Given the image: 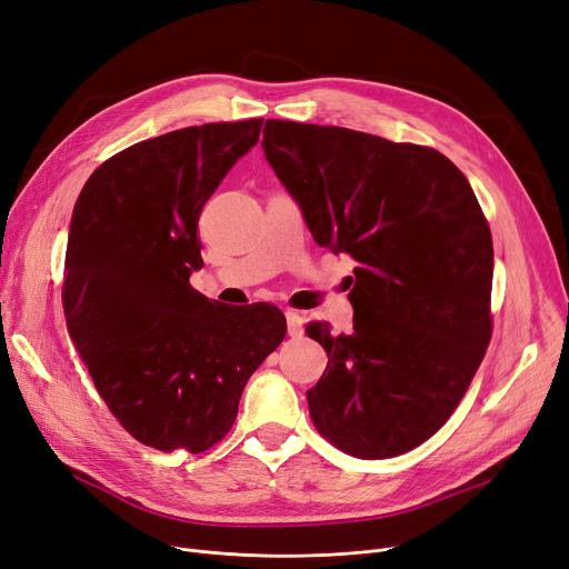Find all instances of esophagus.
I'll list each match as a JSON object with an SVG mask.
<instances>
[{"label": "esophagus", "mask_w": 569, "mask_h": 569, "mask_svg": "<svg viewBox=\"0 0 569 569\" xmlns=\"http://www.w3.org/2000/svg\"><path fill=\"white\" fill-rule=\"evenodd\" d=\"M287 315V331H289V336H301L303 333V315L299 312V310H287L284 312Z\"/></svg>", "instance_id": "obj_1"}]
</instances>
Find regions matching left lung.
Wrapping results in <instances>:
<instances>
[{
    "mask_svg": "<svg viewBox=\"0 0 569 569\" xmlns=\"http://www.w3.org/2000/svg\"><path fill=\"white\" fill-rule=\"evenodd\" d=\"M263 153L317 244L357 261L352 331L308 325L327 371L317 431L361 460L427 441L456 411L492 333V238L467 177L429 147L268 119Z\"/></svg>",
    "mask_w": 569,
    "mask_h": 569,
    "instance_id": "1",
    "label": "left lung"
}]
</instances>
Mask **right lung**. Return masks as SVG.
Wrapping results in <instances>:
<instances>
[{
    "instance_id": "1",
    "label": "right lung",
    "mask_w": 569,
    "mask_h": 569,
    "mask_svg": "<svg viewBox=\"0 0 569 569\" xmlns=\"http://www.w3.org/2000/svg\"><path fill=\"white\" fill-rule=\"evenodd\" d=\"M263 119L191 126L111 156L83 184L64 254L67 331L96 390L144 446L202 452L287 333L268 303L221 306L189 284L202 206Z\"/></svg>"
}]
</instances>
